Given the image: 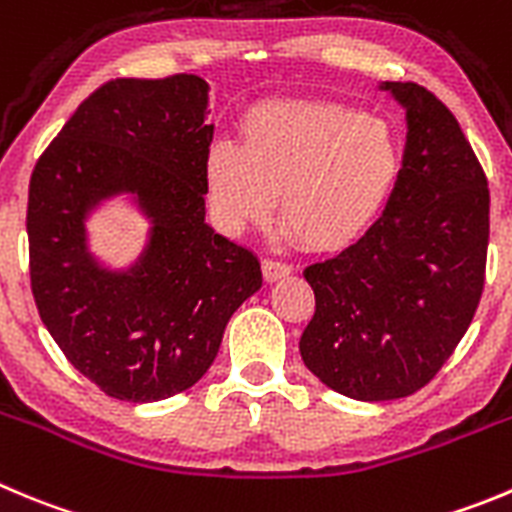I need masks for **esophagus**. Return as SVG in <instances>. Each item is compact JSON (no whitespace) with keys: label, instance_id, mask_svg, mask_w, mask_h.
Returning a JSON list of instances; mask_svg holds the SVG:
<instances>
[{"label":"esophagus","instance_id":"obj_1","mask_svg":"<svg viewBox=\"0 0 512 512\" xmlns=\"http://www.w3.org/2000/svg\"><path fill=\"white\" fill-rule=\"evenodd\" d=\"M262 275H265L267 283H278V280H285L293 275V267L278 260H262Z\"/></svg>","mask_w":512,"mask_h":512}]
</instances>
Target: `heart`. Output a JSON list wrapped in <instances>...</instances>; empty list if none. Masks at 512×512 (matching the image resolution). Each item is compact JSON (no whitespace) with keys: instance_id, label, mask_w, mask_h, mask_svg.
<instances>
[{"instance_id":"1","label":"heart","mask_w":512,"mask_h":512,"mask_svg":"<svg viewBox=\"0 0 512 512\" xmlns=\"http://www.w3.org/2000/svg\"><path fill=\"white\" fill-rule=\"evenodd\" d=\"M401 141L389 121L348 105L267 100L242 118L240 146L209 148L207 191L237 232L280 222L313 252H343L379 224L401 179Z\"/></svg>"}]
</instances>
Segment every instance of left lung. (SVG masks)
I'll return each instance as SVG.
<instances>
[{"label": "left lung", "instance_id": "1", "mask_svg": "<svg viewBox=\"0 0 512 512\" xmlns=\"http://www.w3.org/2000/svg\"><path fill=\"white\" fill-rule=\"evenodd\" d=\"M407 111L404 166L384 217L358 245L305 267L315 315L300 356L358 401L409 396L470 328L485 285L490 191L450 108L417 83H381Z\"/></svg>", "mask_w": 512, "mask_h": 512}]
</instances>
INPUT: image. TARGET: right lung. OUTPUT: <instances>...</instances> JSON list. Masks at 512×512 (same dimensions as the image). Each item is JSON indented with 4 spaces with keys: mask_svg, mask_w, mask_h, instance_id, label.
Wrapping results in <instances>:
<instances>
[{
    "mask_svg": "<svg viewBox=\"0 0 512 512\" xmlns=\"http://www.w3.org/2000/svg\"><path fill=\"white\" fill-rule=\"evenodd\" d=\"M209 85L199 75L118 78L62 126L30 179L37 310L70 364L113 399L159 401L197 384L229 318L262 288L260 260L204 222ZM126 193L147 245L113 271L89 252L87 217Z\"/></svg>",
    "mask_w": 512,
    "mask_h": 512,
    "instance_id": "add662e5",
    "label": "right lung"
}]
</instances>
